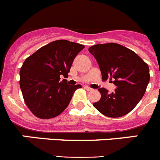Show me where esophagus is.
<instances>
[{
    "instance_id": "1",
    "label": "esophagus",
    "mask_w": 160,
    "mask_h": 160,
    "mask_svg": "<svg viewBox=\"0 0 160 160\" xmlns=\"http://www.w3.org/2000/svg\"><path fill=\"white\" fill-rule=\"evenodd\" d=\"M85 89H86L87 90H88V91H91V90H92V89L90 88V87H87V86H86V87H85Z\"/></svg>"
}]
</instances>
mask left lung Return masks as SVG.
<instances>
[{"label":"left lung","instance_id":"8db88e82","mask_svg":"<svg viewBox=\"0 0 160 160\" xmlns=\"http://www.w3.org/2000/svg\"><path fill=\"white\" fill-rule=\"evenodd\" d=\"M89 52L97 61L102 78H113L116 86L111 94L106 89H98L101 98L94 107L111 118L131 112L143 97L149 83L148 65L135 52L119 44H98L89 48Z\"/></svg>","mask_w":160,"mask_h":160}]
</instances>
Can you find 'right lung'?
Instances as JSON below:
<instances>
[{
	"instance_id": "right-lung-1",
	"label": "right lung",
	"mask_w": 160,
	"mask_h": 160,
	"mask_svg": "<svg viewBox=\"0 0 160 160\" xmlns=\"http://www.w3.org/2000/svg\"><path fill=\"white\" fill-rule=\"evenodd\" d=\"M85 48L81 44L58 40L47 44L25 59L20 70V87L25 104L35 116L51 118L68 107L81 85L71 86L66 79L72 63Z\"/></svg>"
}]
</instances>
